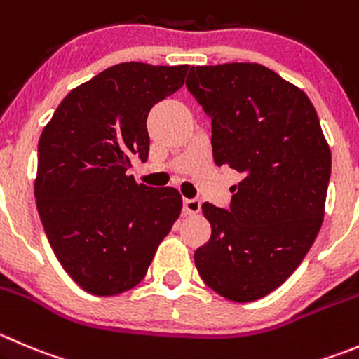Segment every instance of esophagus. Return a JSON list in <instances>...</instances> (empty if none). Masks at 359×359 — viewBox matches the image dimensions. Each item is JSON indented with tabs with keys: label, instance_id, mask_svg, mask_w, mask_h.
<instances>
[{
	"label": "esophagus",
	"instance_id": "obj_1",
	"mask_svg": "<svg viewBox=\"0 0 359 359\" xmlns=\"http://www.w3.org/2000/svg\"><path fill=\"white\" fill-rule=\"evenodd\" d=\"M200 207H201L200 200H189V198L184 200V214H189V215L198 214V212H200Z\"/></svg>",
	"mask_w": 359,
	"mask_h": 359
}]
</instances>
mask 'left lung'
I'll use <instances>...</instances> for the list:
<instances>
[{
    "mask_svg": "<svg viewBox=\"0 0 359 359\" xmlns=\"http://www.w3.org/2000/svg\"><path fill=\"white\" fill-rule=\"evenodd\" d=\"M186 86L212 119L215 165L243 173L229 210L201 205L212 235L194 264L221 297L259 300L286 283L321 229L328 142L309 96L263 65L191 66Z\"/></svg>",
    "mask_w": 359,
    "mask_h": 359,
    "instance_id": "obj_1",
    "label": "left lung"
}]
</instances>
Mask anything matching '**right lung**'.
Here are the masks:
<instances>
[{"label": "right lung", "mask_w": 359, "mask_h": 359, "mask_svg": "<svg viewBox=\"0 0 359 359\" xmlns=\"http://www.w3.org/2000/svg\"><path fill=\"white\" fill-rule=\"evenodd\" d=\"M189 66L121 62L72 89L38 142L34 198L66 273L87 293L116 297L145 277L182 210L173 187L128 175L149 158L147 116L179 91Z\"/></svg>", "instance_id": "right-lung-1"}]
</instances>
